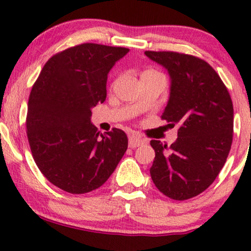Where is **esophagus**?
<instances>
[{"mask_svg":"<svg viewBox=\"0 0 251 251\" xmlns=\"http://www.w3.org/2000/svg\"><path fill=\"white\" fill-rule=\"evenodd\" d=\"M143 143H144V141L142 140V138L134 136V135L129 137V148H132V149L137 148V147L142 146Z\"/></svg>","mask_w":251,"mask_h":251,"instance_id":"obj_1","label":"esophagus"}]
</instances>
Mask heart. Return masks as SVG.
I'll list each match as a JSON object with an SVG mask.
<instances>
[{
  "mask_svg": "<svg viewBox=\"0 0 251 251\" xmlns=\"http://www.w3.org/2000/svg\"><path fill=\"white\" fill-rule=\"evenodd\" d=\"M147 73H151V72H147ZM147 73H144V74H147Z\"/></svg>",
  "mask_w": 251,
  "mask_h": 251,
  "instance_id": "obj_1",
  "label": "heart"
}]
</instances>
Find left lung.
<instances>
[{
  "label": "left lung",
  "mask_w": 251,
  "mask_h": 251,
  "mask_svg": "<svg viewBox=\"0 0 251 251\" xmlns=\"http://www.w3.org/2000/svg\"><path fill=\"white\" fill-rule=\"evenodd\" d=\"M144 54L169 74L162 119L178 125L170 148L150 141L155 150L150 175L161 193L184 201L207 189L225 166L234 131L232 102L217 73L201 58L173 51Z\"/></svg>",
  "instance_id": "left-lung-1"
}]
</instances>
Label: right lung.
Masks as SVG:
<instances>
[{"label": "right lung", "mask_w": 251, "mask_h": 251, "mask_svg": "<svg viewBox=\"0 0 251 251\" xmlns=\"http://www.w3.org/2000/svg\"><path fill=\"white\" fill-rule=\"evenodd\" d=\"M129 49L95 43L73 47L44 64L32 87L26 135L35 163L50 183L70 194L100 188L128 148L120 129L100 134L91 109L107 97L108 74Z\"/></svg>", "instance_id": "right-lung-1"}]
</instances>
